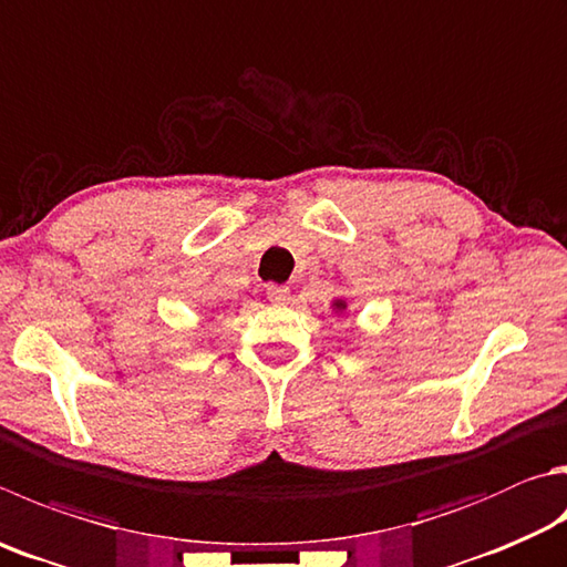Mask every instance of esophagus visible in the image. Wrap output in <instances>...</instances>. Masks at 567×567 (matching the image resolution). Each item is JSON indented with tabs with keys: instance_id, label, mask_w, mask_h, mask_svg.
<instances>
[{
	"instance_id": "obj_1",
	"label": "esophagus",
	"mask_w": 567,
	"mask_h": 567,
	"mask_svg": "<svg viewBox=\"0 0 567 567\" xmlns=\"http://www.w3.org/2000/svg\"><path fill=\"white\" fill-rule=\"evenodd\" d=\"M265 292H267V297H270L272 302H285L287 297H290V287H287V285L270 282V285L265 287Z\"/></svg>"
}]
</instances>
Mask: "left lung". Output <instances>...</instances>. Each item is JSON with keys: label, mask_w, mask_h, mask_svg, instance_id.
<instances>
[{"label": "left lung", "mask_w": 567, "mask_h": 567, "mask_svg": "<svg viewBox=\"0 0 567 567\" xmlns=\"http://www.w3.org/2000/svg\"><path fill=\"white\" fill-rule=\"evenodd\" d=\"M334 307H337V310H344V307H347V305H344L342 300H337V302H334Z\"/></svg>", "instance_id": "1"}]
</instances>
